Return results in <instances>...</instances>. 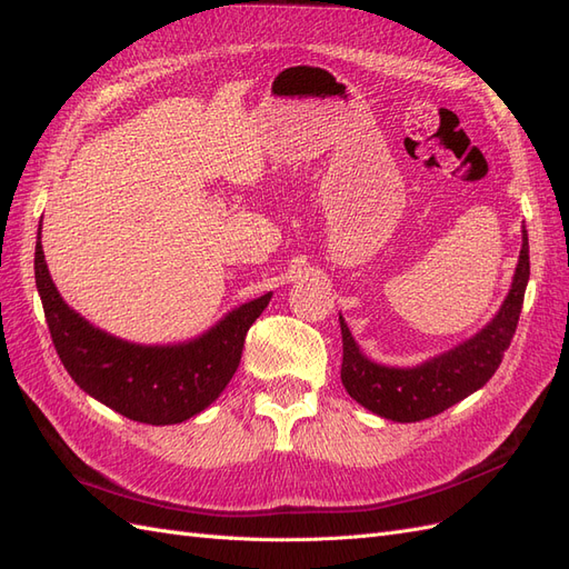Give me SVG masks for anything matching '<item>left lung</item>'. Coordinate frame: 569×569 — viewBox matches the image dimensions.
Returning <instances> with one entry per match:
<instances>
[{
	"instance_id": "left-lung-1",
	"label": "left lung",
	"mask_w": 569,
	"mask_h": 569,
	"mask_svg": "<svg viewBox=\"0 0 569 569\" xmlns=\"http://www.w3.org/2000/svg\"><path fill=\"white\" fill-rule=\"evenodd\" d=\"M529 283V238L522 226V250L512 276L508 298L498 315L465 343L436 355L417 367H386L371 362L355 343L343 317V365L340 381L352 400H357L379 417L393 421H421L472 396L489 381L510 348L519 312H522L525 290Z\"/></svg>"
}]
</instances>
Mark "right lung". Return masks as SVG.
<instances>
[{"instance_id": "add662e5", "label": "right lung", "mask_w": 569, "mask_h": 569, "mask_svg": "<svg viewBox=\"0 0 569 569\" xmlns=\"http://www.w3.org/2000/svg\"><path fill=\"white\" fill-rule=\"evenodd\" d=\"M42 226V223H40ZM36 286L61 365L88 396L142 425H181L212 405L240 365L242 343L271 293L236 307L217 327L178 346H136L94 329L63 302L44 262L40 229Z\"/></svg>"}]
</instances>
